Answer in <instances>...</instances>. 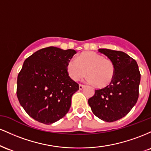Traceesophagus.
Instances as JSON below:
<instances>
[{
  "mask_svg": "<svg viewBox=\"0 0 151 151\" xmlns=\"http://www.w3.org/2000/svg\"><path fill=\"white\" fill-rule=\"evenodd\" d=\"M84 87H85V85H84V84H80L79 85V89H80V90H81L83 89V88H84Z\"/></svg>",
  "mask_w": 151,
  "mask_h": 151,
  "instance_id": "34e87169",
  "label": "esophagus"
}]
</instances>
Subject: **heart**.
<instances>
[{
    "label": "heart",
    "mask_w": 151,
    "mask_h": 151,
    "mask_svg": "<svg viewBox=\"0 0 151 151\" xmlns=\"http://www.w3.org/2000/svg\"><path fill=\"white\" fill-rule=\"evenodd\" d=\"M67 70L72 80L78 81L86 75L88 81L99 89L107 87L113 81L115 67L113 62L104 55L86 51L79 54L77 60L71 59L67 62Z\"/></svg>",
    "instance_id": "heart-1"
}]
</instances>
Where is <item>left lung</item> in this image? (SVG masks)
<instances>
[{"mask_svg":"<svg viewBox=\"0 0 151 151\" xmlns=\"http://www.w3.org/2000/svg\"><path fill=\"white\" fill-rule=\"evenodd\" d=\"M99 52L113 62L115 74L111 84L95 90L88 103L96 116L113 122L127 115L136 104L141 73L136 60L124 52L109 49H99Z\"/></svg>","mask_w":151,"mask_h":151,"instance_id":"obj_1","label":"left lung"}]
</instances>
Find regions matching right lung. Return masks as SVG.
Segmentation results:
<instances>
[{
  "instance_id": "right-lung-1",
  "label": "right lung",
  "mask_w": 151,
  "mask_h": 151,
  "mask_svg": "<svg viewBox=\"0 0 151 151\" xmlns=\"http://www.w3.org/2000/svg\"><path fill=\"white\" fill-rule=\"evenodd\" d=\"M74 50L42 48L24 62L17 79V96L26 113L35 120L50 124L63 118L71 106L79 84L67 70Z\"/></svg>"
}]
</instances>
